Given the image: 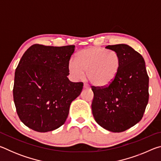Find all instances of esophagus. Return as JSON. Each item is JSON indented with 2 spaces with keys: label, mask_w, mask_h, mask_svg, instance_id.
<instances>
[{
  "label": "esophagus",
  "mask_w": 161,
  "mask_h": 161,
  "mask_svg": "<svg viewBox=\"0 0 161 161\" xmlns=\"http://www.w3.org/2000/svg\"><path fill=\"white\" fill-rule=\"evenodd\" d=\"M84 89H89V88H90V86H89V84L84 83Z\"/></svg>",
  "instance_id": "esophagus-1"
}]
</instances>
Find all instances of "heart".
Returning a JSON list of instances; mask_svg holds the SVG:
<instances>
[{
    "instance_id": "heart-1",
    "label": "heart",
    "mask_w": 161,
    "mask_h": 161,
    "mask_svg": "<svg viewBox=\"0 0 161 161\" xmlns=\"http://www.w3.org/2000/svg\"><path fill=\"white\" fill-rule=\"evenodd\" d=\"M121 67V59L116 51L91 47L80 51L75 59L68 64L69 74L75 80L87 78L94 85L106 86L115 80Z\"/></svg>"
}]
</instances>
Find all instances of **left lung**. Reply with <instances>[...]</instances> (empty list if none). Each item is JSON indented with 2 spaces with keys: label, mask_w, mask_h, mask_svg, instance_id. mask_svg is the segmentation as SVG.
<instances>
[{
  "label": "left lung",
  "mask_w": 161,
  "mask_h": 161,
  "mask_svg": "<svg viewBox=\"0 0 161 161\" xmlns=\"http://www.w3.org/2000/svg\"><path fill=\"white\" fill-rule=\"evenodd\" d=\"M106 48L119 54L121 67L109 85L92 86V110L99 126L120 133L142 119L148 102L149 78L143 57L129 45H108Z\"/></svg>",
  "instance_id": "obj_1"
}]
</instances>
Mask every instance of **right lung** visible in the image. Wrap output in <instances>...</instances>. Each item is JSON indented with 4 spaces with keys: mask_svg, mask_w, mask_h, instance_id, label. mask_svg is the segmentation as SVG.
<instances>
[{
    "mask_svg": "<svg viewBox=\"0 0 161 161\" xmlns=\"http://www.w3.org/2000/svg\"><path fill=\"white\" fill-rule=\"evenodd\" d=\"M75 45L53 47L35 44L22 57L15 72L13 100L20 121L37 132L55 130L64 124L82 82L67 76Z\"/></svg>",
    "mask_w": 161,
    "mask_h": 161,
    "instance_id": "right-lung-1",
    "label": "right lung"
}]
</instances>
